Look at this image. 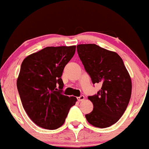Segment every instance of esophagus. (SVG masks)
<instances>
[{"instance_id":"34e87169","label":"esophagus","mask_w":149,"mask_h":149,"mask_svg":"<svg viewBox=\"0 0 149 149\" xmlns=\"http://www.w3.org/2000/svg\"><path fill=\"white\" fill-rule=\"evenodd\" d=\"M77 100H78V102H82V101H83L85 100V97L83 96V95H81V96L77 97Z\"/></svg>"}]
</instances>
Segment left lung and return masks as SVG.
Segmentation results:
<instances>
[{
    "instance_id": "1",
    "label": "left lung",
    "mask_w": 149,
    "mask_h": 149,
    "mask_svg": "<svg viewBox=\"0 0 149 149\" xmlns=\"http://www.w3.org/2000/svg\"><path fill=\"white\" fill-rule=\"evenodd\" d=\"M77 51L92 83L102 88L89 96L93 110L85 118L92 125L106 128L115 124L123 115L132 94V80L123 61L117 53L95 44H80Z\"/></svg>"
}]
</instances>
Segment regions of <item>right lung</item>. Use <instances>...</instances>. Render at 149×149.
<instances>
[{
    "instance_id": "right-lung-1",
    "label": "right lung",
    "mask_w": 149,
    "mask_h": 149,
    "mask_svg": "<svg viewBox=\"0 0 149 149\" xmlns=\"http://www.w3.org/2000/svg\"><path fill=\"white\" fill-rule=\"evenodd\" d=\"M76 47H47L22 61L17 87L26 113L39 127L47 130L61 127L76 104V97L62 94L61 78Z\"/></svg>"
}]
</instances>
